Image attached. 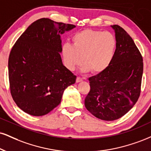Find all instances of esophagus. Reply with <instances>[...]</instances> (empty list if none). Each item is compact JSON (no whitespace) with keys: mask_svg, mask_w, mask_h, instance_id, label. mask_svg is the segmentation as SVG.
<instances>
[{"mask_svg":"<svg viewBox=\"0 0 151 151\" xmlns=\"http://www.w3.org/2000/svg\"><path fill=\"white\" fill-rule=\"evenodd\" d=\"M82 78L79 77H77V79H76V81H77V83H79V82H81V81H82Z\"/></svg>","mask_w":151,"mask_h":151,"instance_id":"1","label":"esophagus"}]
</instances>
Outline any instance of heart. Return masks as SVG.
Returning <instances> with one entry per match:
<instances>
[{
    "label": "heart",
    "mask_w": 151,
    "mask_h": 151,
    "mask_svg": "<svg viewBox=\"0 0 151 151\" xmlns=\"http://www.w3.org/2000/svg\"><path fill=\"white\" fill-rule=\"evenodd\" d=\"M72 45L65 43L61 48L63 63L73 71L82 63L83 72H102L109 66L115 55L117 41L110 32L84 29L72 37Z\"/></svg>",
    "instance_id": "heart-1"
}]
</instances>
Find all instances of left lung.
<instances>
[{
  "instance_id": "1",
  "label": "left lung",
  "mask_w": 151,
  "mask_h": 151,
  "mask_svg": "<svg viewBox=\"0 0 151 151\" xmlns=\"http://www.w3.org/2000/svg\"><path fill=\"white\" fill-rule=\"evenodd\" d=\"M117 41L115 55L102 72L89 77L84 101L92 115L105 121L119 119L137 103L141 92L143 58L133 39L119 25H112Z\"/></svg>"
}]
</instances>
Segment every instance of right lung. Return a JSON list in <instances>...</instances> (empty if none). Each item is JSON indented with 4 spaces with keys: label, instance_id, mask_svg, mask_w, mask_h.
Here are the masks:
<instances>
[{
    "label": "right lung",
    "instance_id": "1",
    "mask_svg": "<svg viewBox=\"0 0 151 151\" xmlns=\"http://www.w3.org/2000/svg\"><path fill=\"white\" fill-rule=\"evenodd\" d=\"M76 26L41 18L14 43L8 60L10 93L22 110L33 116L48 114L61 102L76 77L60 56L61 34Z\"/></svg>",
    "mask_w": 151,
    "mask_h": 151
}]
</instances>
